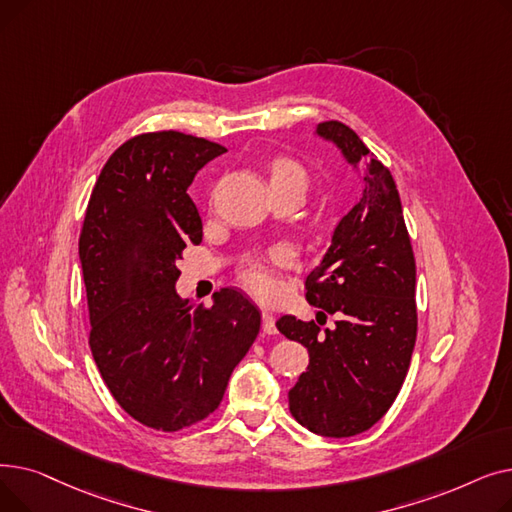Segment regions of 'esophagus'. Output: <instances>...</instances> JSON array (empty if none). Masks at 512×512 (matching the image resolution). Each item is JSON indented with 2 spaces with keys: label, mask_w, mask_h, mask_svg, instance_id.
<instances>
[{
  "label": "esophagus",
  "mask_w": 512,
  "mask_h": 512,
  "mask_svg": "<svg viewBox=\"0 0 512 512\" xmlns=\"http://www.w3.org/2000/svg\"><path fill=\"white\" fill-rule=\"evenodd\" d=\"M261 319H263V324H261V328H263V334H276L278 330H276V317L270 313V311H263L261 313Z\"/></svg>",
  "instance_id": "obj_1"
}]
</instances>
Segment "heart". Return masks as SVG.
<instances>
[{"label": "heart", "instance_id": "b5f03b06", "mask_svg": "<svg viewBox=\"0 0 512 512\" xmlns=\"http://www.w3.org/2000/svg\"><path fill=\"white\" fill-rule=\"evenodd\" d=\"M272 178H297L303 184L307 182V172L299 164V161L292 159H280L276 161V166L272 170ZM242 280L255 292L265 297V294H272L276 290V278L272 276L270 270H265L261 263H249L242 272Z\"/></svg>", "mask_w": 512, "mask_h": 512}]
</instances>
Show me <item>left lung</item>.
<instances>
[{"label":"left lung","instance_id":"8db88e82","mask_svg":"<svg viewBox=\"0 0 512 512\" xmlns=\"http://www.w3.org/2000/svg\"><path fill=\"white\" fill-rule=\"evenodd\" d=\"M317 134L348 164L369 159L363 193L305 280L317 319L284 315L276 328L309 351L288 392L292 417L313 434L348 438L388 413L407 378L417 338L415 255L390 170L338 120L321 122ZM328 314L337 317L332 331L320 328Z\"/></svg>","mask_w":512,"mask_h":512}]
</instances>
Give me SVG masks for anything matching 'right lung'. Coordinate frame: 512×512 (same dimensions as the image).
<instances>
[{
  "mask_svg": "<svg viewBox=\"0 0 512 512\" xmlns=\"http://www.w3.org/2000/svg\"><path fill=\"white\" fill-rule=\"evenodd\" d=\"M222 153L176 130L137 134L105 161L80 230L93 359L118 405L157 432L218 409L261 328V313L236 288L215 292L211 307L182 301L174 288L182 251L203 238L186 188Z\"/></svg>",
  "mask_w": 512,
  "mask_h": 512,
  "instance_id": "obj_1",
  "label": "right lung"
}]
</instances>
